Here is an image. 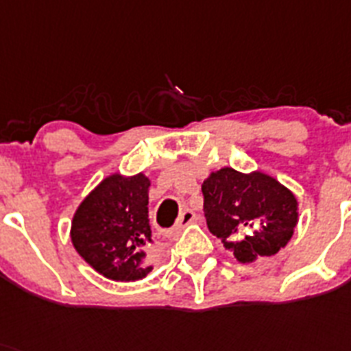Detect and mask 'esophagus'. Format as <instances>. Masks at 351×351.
Listing matches in <instances>:
<instances>
[{
	"label": "esophagus",
	"instance_id": "1",
	"mask_svg": "<svg viewBox=\"0 0 351 351\" xmlns=\"http://www.w3.org/2000/svg\"><path fill=\"white\" fill-rule=\"evenodd\" d=\"M194 219H196V214H194L191 208H185V210L180 214V217H178V223H176V230H182L184 226H187L189 223H193Z\"/></svg>",
	"mask_w": 351,
	"mask_h": 351
}]
</instances>
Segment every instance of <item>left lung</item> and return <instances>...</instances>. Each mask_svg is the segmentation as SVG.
<instances>
[{"label":"left lung","instance_id":"left-lung-1","mask_svg":"<svg viewBox=\"0 0 351 351\" xmlns=\"http://www.w3.org/2000/svg\"><path fill=\"white\" fill-rule=\"evenodd\" d=\"M207 226L239 262L271 257L289 243L298 202L273 176L221 167L202 185Z\"/></svg>","mask_w":351,"mask_h":351}]
</instances>
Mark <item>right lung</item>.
Masks as SVG:
<instances>
[{
    "label": "right lung",
    "instance_id": "obj_1",
    "mask_svg": "<svg viewBox=\"0 0 351 351\" xmlns=\"http://www.w3.org/2000/svg\"><path fill=\"white\" fill-rule=\"evenodd\" d=\"M149 178L143 173L107 176L85 196L71 221V241L80 257L105 278L141 280L153 266L148 219Z\"/></svg>",
    "mask_w": 351,
    "mask_h": 351
}]
</instances>
